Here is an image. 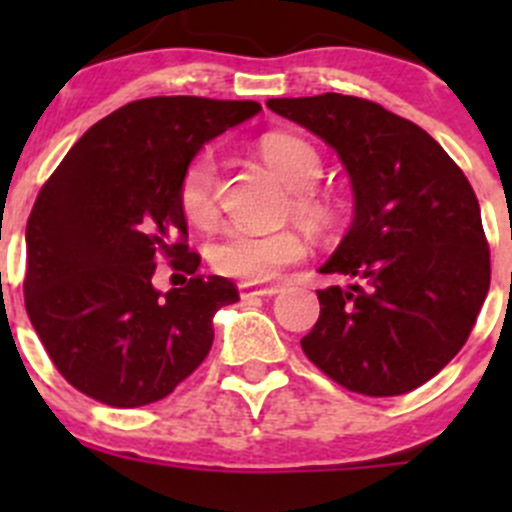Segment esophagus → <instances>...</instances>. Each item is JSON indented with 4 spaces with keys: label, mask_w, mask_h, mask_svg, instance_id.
Returning a JSON list of instances; mask_svg holds the SVG:
<instances>
[{
    "label": "esophagus",
    "mask_w": 512,
    "mask_h": 512,
    "mask_svg": "<svg viewBox=\"0 0 512 512\" xmlns=\"http://www.w3.org/2000/svg\"><path fill=\"white\" fill-rule=\"evenodd\" d=\"M280 292V285H260V287H252L247 282L240 285V297L242 299H250V297H272V294Z\"/></svg>",
    "instance_id": "1"
}]
</instances>
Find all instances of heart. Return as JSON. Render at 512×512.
Masks as SVG:
<instances>
[{
  "label": "heart",
  "instance_id": "obj_1",
  "mask_svg": "<svg viewBox=\"0 0 512 512\" xmlns=\"http://www.w3.org/2000/svg\"><path fill=\"white\" fill-rule=\"evenodd\" d=\"M260 153L272 173L294 193L292 210L299 220L309 225H324L329 220V208L319 195H314V183L322 175V158L317 148L307 141L287 133H272L262 138ZM215 158L203 153L188 165L180 180V208L185 218L195 225L213 220L215 208ZM304 257V242L294 232H257L250 227H230L210 247V262L227 277L255 285L277 277L282 267L294 265Z\"/></svg>",
  "mask_w": 512,
  "mask_h": 512
}]
</instances>
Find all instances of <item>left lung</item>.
<instances>
[{
    "label": "left lung",
    "instance_id": "8db88e82",
    "mask_svg": "<svg viewBox=\"0 0 512 512\" xmlns=\"http://www.w3.org/2000/svg\"><path fill=\"white\" fill-rule=\"evenodd\" d=\"M267 108L337 151L354 218L317 289L319 319L304 354L366 396L426 384L471 334L490 287V252L471 183L423 128L366 98H270Z\"/></svg>",
    "mask_w": 512,
    "mask_h": 512
}]
</instances>
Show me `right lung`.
<instances>
[{"label":"right lung","instance_id":"obj_1","mask_svg":"<svg viewBox=\"0 0 512 512\" xmlns=\"http://www.w3.org/2000/svg\"><path fill=\"white\" fill-rule=\"evenodd\" d=\"M262 111L255 101L156 96L94 123L36 198L24 302L59 374L116 409L165 399L213 347V317L240 299L198 275L180 180L200 148ZM160 256L191 275L160 293Z\"/></svg>","mask_w":512,"mask_h":512}]
</instances>
